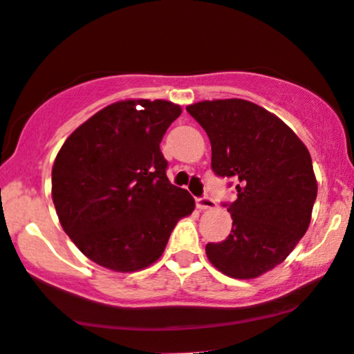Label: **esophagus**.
Returning a JSON list of instances; mask_svg holds the SVG:
<instances>
[{"label": "esophagus", "instance_id": "1", "mask_svg": "<svg viewBox=\"0 0 354 354\" xmlns=\"http://www.w3.org/2000/svg\"><path fill=\"white\" fill-rule=\"evenodd\" d=\"M196 207L200 209H213L216 208V201L213 200V198L205 195V196L196 198Z\"/></svg>", "mask_w": 354, "mask_h": 354}]
</instances>
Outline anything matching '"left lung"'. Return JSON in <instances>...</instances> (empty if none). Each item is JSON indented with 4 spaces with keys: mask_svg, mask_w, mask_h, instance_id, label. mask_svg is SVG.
<instances>
[{
    "mask_svg": "<svg viewBox=\"0 0 354 354\" xmlns=\"http://www.w3.org/2000/svg\"><path fill=\"white\" fill-rule=\"evenodd\" d=\"M186 111L207 131L212 169L236 181L232 232L208 243L207 257L228 277H259L284 262L309 228L317 181L308 147L248 100H203Z\"/></svg>",
    "mask_w": 354,
    "mask_h": 354,
    "instance_id": "obj_1",
    "label": "left lung"
}]
</instances>
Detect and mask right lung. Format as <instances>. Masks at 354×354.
Here are the masks:
<instances>
[{
	"instance_id": "right-lung-1",
	"label": "right lung",
	"mask_w": 354,
	"mask_h": 354,
	"mask_svg": "<svg viewBox=\"0 0 354 354\" xmlns=\"http://www.w3.org/2000/svg\"><path fill=\"white\" fill-rule=\"evenodd\" d=\"M181 107L129 99L104 107L68 136L52 168L58 220L77 248L114 272L161 257L178 220L195 200L166 176L159 149Z\"/></svg>"
}]
</instances>
